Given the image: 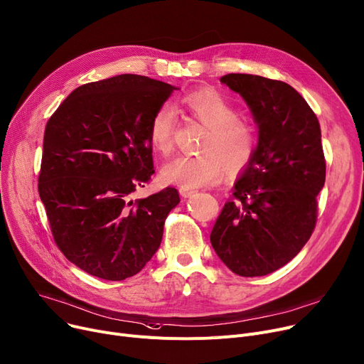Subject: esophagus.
Here are the masks:
<instances>
[{"label":"esophagus","mask_w":364,"mask_h":364,"mask_svg":"<svg viewBox=\"0 0 364 364\" xmlns=\"http://www.w3.org/2000/svg\"><path fill=\"white\" fill-rule=\"evenodd\" d=\"M180 195H181L183 198H188V196H191V195H195V190L180 187Z\"/></svg>","instance_id":"34e87169"}]
</instances>
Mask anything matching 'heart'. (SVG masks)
Masks as SVG:
<instances>
[{
    "label": "heart",
    "mask_w": 364,
    "mask_h": 364,
    "mask_svg": "<svg viewBox=\"0 0 364 364\" xmlns=\"http://www.w3.org/2000/svg\"><path fill=\"white\" fill-rule=\"evenodd\" d=\"M181 107L190 118L208 129L199 155H180L162 166L165 183L184 188H199L223 181L230 168L241 173L252 164L257 151V133L249 121L240 118L238 108L223 93L200 89L181 98ZM177 124L176 111L164 104L152 115L149 123L151 146L166 155L174 146Z\"/></svg>",
    "instance_id": "1"
}]
</instances>
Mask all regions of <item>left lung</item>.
Segmentation results:
<instances>
[{
    "instance_id": "left-lung-1",
    "label": "left lung",
    "mask_w": 364,
    "mask_h": 364,
    "mask_svg": "<svg viewBox=\"0 0 364 364\" xmlns=\"http://www.w3.org/2000/svg\"><path fill=\"white\" fill-rule=\"evenodd\" d=\"M259 127L257 151L216 218L210 243L240 277L268 275L304 247L318 220L326 161L316 114L281 80L231 73Z\"/></svg>"
}]
</instances>
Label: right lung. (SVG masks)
Wrapping results in <instances>:
<instances>
[{"label": "right lung", "mask_w": 364, "mask_h": 364, "mask_svg": "<svg viewBox=\"0 0 364 364\" xmlns=\"http://www.w3.org/2000/svg\"><path fill=\"white\" fill-rule=\"evenodd\" d=\"M174 89L119 75L73 90L48 119L39 196L58 249L93 277L123 281L140 272L180 202L174 187L130 199L155 173L149 123Z\"/></svg>", "instance_id": "right-lung-1"}]
</instances>
